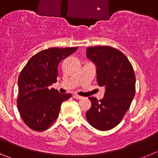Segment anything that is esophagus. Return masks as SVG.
Returning a JSON list of instances; mask_svg holds the SVG:
<instances>
[{
	"label": "esophagus",
	"instance_id": "1",
	"mask_svg": "<svg viewBox=\"0 0 158 158\" xmlns=\"http://www.w3.org/2000/svg\"><path fill=\"white\" fill-rule=\"evenodd\" d=\"M73 98H75V99H77V100H80V99H81L82 98V96H78V95H73Z\"/></svg>",
	"mask_w": 158,
	"mask_h": 158
}]
</instances>
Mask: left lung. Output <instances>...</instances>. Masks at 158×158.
I'll return each mask as SVG.
<instances>
[{"label":"left lung","mask_w":158,"mask_h":158,"mask_svg":"<svg viewBox=\"0 0 158 158\" xmlns=\"http://www.w3.org/2000/svg\"><path fill=\"white\" fill-rule=\"evenodd\" d=\"M86 56L96 65L98 85L105 88L101 100L89 97L92 106L86 118L96 129L108 131L121 122L131 106L135 94V72L127 58L113 47H88Z\"/></svg>","instance_id":"8db88e82"}]
</instances>
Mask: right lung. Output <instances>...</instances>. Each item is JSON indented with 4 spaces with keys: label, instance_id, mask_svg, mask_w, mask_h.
<instances>
[{
    "label": "right lung",
    "instance_id": "obj_1",
    "mask_svg": "<svg viewBox=\"0 0 158 158\" xmlns=\"http://www.w3.org/2000/svg\"><path fill=\"white\" fill-rule=\"evenodd\" d=\"M78 47L49 48L29 59L18 78L17 107L22 119L31 129L43 131L51 127L58 116L61 104L71 94H61L50 89L57 81L58 66L62 60Z\"/></svg>",
    "mask_w": 158,
    "mask_h": 158
}]
</instances>
